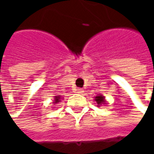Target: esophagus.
<instances>
[{
    "label": "esophagus",
    "instance_id": "34e87169",
    "mask_svg": "<svg viewBox=\"0 0 154 154\" xmlns=\"http://www.w3.org/2000/svg\"><path fill=\"white\" fill-rule=\"evenodd\" d=\"M77 94H83V93H84V89H82V88H77Z\"/></svg>",
    "mask_w": 154,
    "mask_h": 154
}]
</instances>
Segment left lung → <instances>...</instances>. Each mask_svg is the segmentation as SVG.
Listing matches in <instances>:
<instances>
[{
	"mask_svg": "<svg viewBox=\"0 0 154 154\" xmlns=\"http://www.w3.org/2000/svg\"><path fill=\"white\" fill-rule=\"evenodd\" d=\"M94 101L97 103V106L98 107H100L102 104H105L106 103V101H105V97L104 96H103V95H97V96H95L94 97Z\"/></svg>",
	"mask_w": 154,
	"mask_h": 154,
	"instance_id": "8db88e82",
	"label": "left lung"
}]
</instances>
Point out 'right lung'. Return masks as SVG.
Wrapping results in <instances>:
<instances>
[{"label":"right lung","mask_w":154,"mask_h":154,"mask_svg":"<svg viewBox=\"0 0 154 154\" xmlns=\"http://www.w3.org/2000/svg\"><path fill=\"white\" fill-rule=\"evenodd\" d=\"M60 95H59V96H54V102H53V103H59L60 101Z\"/></svg>","instance_id":"1"}]
</instances>
